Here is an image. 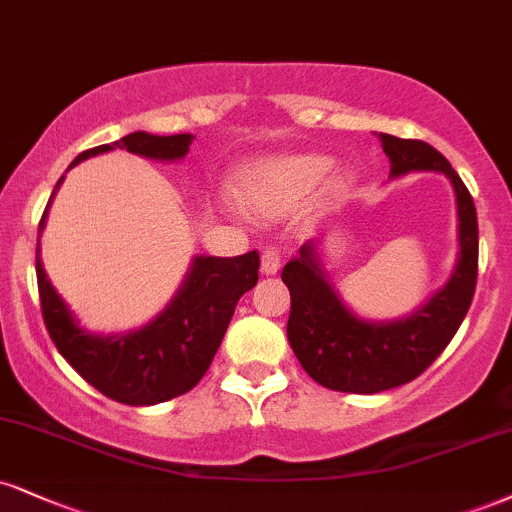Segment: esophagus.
<instances>
[{"mask_svg": "<svg viewBox=\"0 0 512 512\" xmlns=\"http://www.w3.org/2000/svg\"><path fill=\"white\" fill-rule=\"evenodd\" d=\"M279 267H281L279 250L272 248V245H267V248L262 250V274L272 276V274L279 272Z\"/></svg>", "mask_w": 512, "mask_h": 512, "instance_id": "obj_1", "label": "esophagus"}]
</instances>
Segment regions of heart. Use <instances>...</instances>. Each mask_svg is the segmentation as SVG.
I'll return each instance as SVG.
<instances>
[{
  "label": "heart",
  "mask_w": 512,
  "mask_h": 512,
  "mask_svg": "<svg viewBox=\"0 0 512 512\" xmlns=\"http://www.w3.org/2000/svg\"><path fill=\"white\" fill-rule=\"evenodd\" d=\"M331 169V159L317 152H295L252 159L233 174V193L240 207L260 217H279L303 202L312 190L343 195L350 186L348 171Z\"/></svg>",
  "instance_id": "obj_1"
}]
</instances>
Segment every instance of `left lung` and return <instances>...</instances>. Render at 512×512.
<instances>
[{"instance_id": "1", "label": "left lung", "mask_w": 512, "mask_h": 512, "mask_svg": "<svg viewBox=\"0 0 512 512\" xmlns=\"http://www.w3.org/2000/svg\"><path fill=\"white\" fill-rule=\"evenodd\" d=\"M391 178L439 171L451 181L458 207V260L451 279L408 317L391 322L357 317L326 272L317 240H307L283 267L291 291L288 343L317 384L343 393H379L412 381L451 343L470 310L477 283V209L448 159L422 140L379 133Z\"/></svg>"}]
</instances>
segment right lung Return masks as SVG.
<instances>
[{"label": "right lung", "mask_w": 512, "mask_h": 512, "mask_svg": "<svg viewBox=\"0 0 512 512\" xmlns=\"http://www.w3.org/2000/svg\"><path fill=\"white\" fill-rule=\"evenodd\" d=\"M190 143V133L152 135L135 131L112 145L80 152L71 166L116 147L157 162H178L188 155ZM61 181L64 176L49 197L40 219V233L45 229L49 205ZM257 269L260 255L255 250L238 257L197 255L171 303L152 322L123 334H97L78 324L71 307L47 279L40 260V238L35 257L42 317L54 346L90 386L126 405L164 403L188 393L205 377L221 338L229 329L240 295L257 283Z\"/></svg>", "instance_id": "right-lung-1"}]
</instances>
